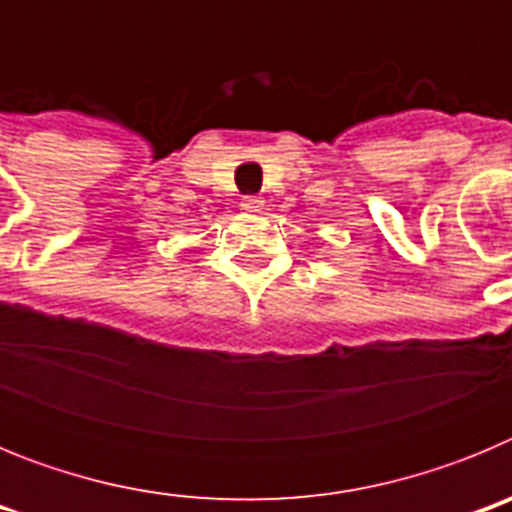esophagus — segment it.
Instances as JSON below:
<instances>
[{"label":"esophagus","mask_w":512,"mask_h":512,"mask_svg":"<svg viewBox=\"0 0 512 512\" xmlns=\"http://www.w3.org/2000/svg\"><path fill=\"white\" fill-rule=\"evenodd\" d=\"M241 207L246 212H261L264 210V200H261V197H243V202H241Z\"/></svg>","instance_id":"esophagus-1"}]
</instances>
